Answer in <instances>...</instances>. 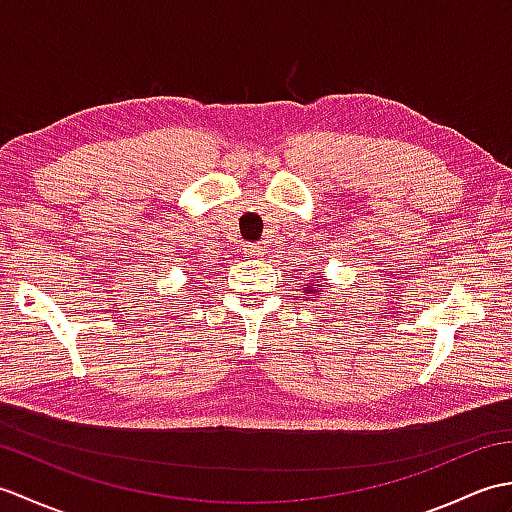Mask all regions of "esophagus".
I'll return each mask as SVG.
<instances>
[{"label": "esophagus", "mask_w": 512, "mask_h": 512, "mask_svg": "<svg viewBox=\"0 0 512 512\" xmlns=\"http://www.w3.org/2000/svg\"><path fill=\"white\" fill-rule=\"evenodd\" d=\"M268 253V246L264 244V242H257V244H250V246H246L244 248V255L246 257H250V259H259V257H264Z\"/></svg>", "instance_id": "esophagus-1"}]
</instances>
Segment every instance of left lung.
Masks as SVG:
<instances>
[{
  "mask_svg": "<svg viewBox=\"0 0 512 512\" xmlns=\"http://www.w3.org/2000/svg\"><path fill=\"white\" fill-rule=\"evenodd\" d=\"M312 290H314V284H310V292H312ZM314 292H317V290H314Z\"/></svg>",
  "mask_w": 512,
  "mask_h": 512,
  "instance_id": "8db88e82",
  "label": "left lung"
}]
</instances>
